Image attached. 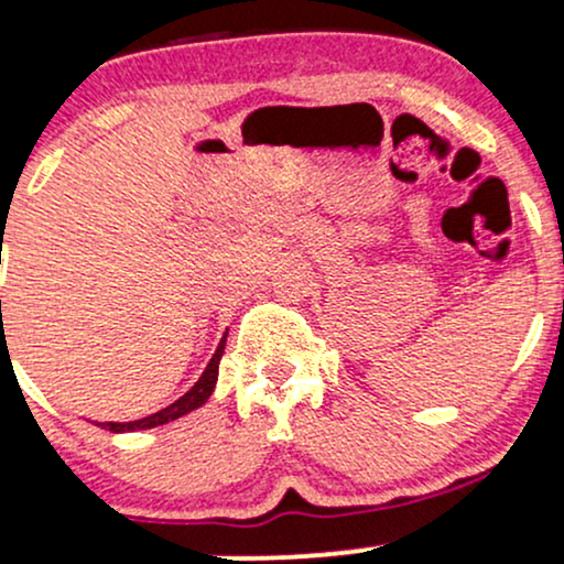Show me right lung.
<instances>
[{"mask_svg":"<svg viewBox=\"0 0 564 564\" xmlns=\"http://www.w3.org/2000/svg\"><path fill=\"white\" fill-rule=\"evenodd\" d=\"M2 304V302H0ZM228 336V334H225ZM223 352H225V339L219 341L215 358L209 360V366H206V371L200 373V379L196 384L187 390L183 398L174 400L172 405L161 408L159 413H151V416L145 419H138V422H127V424H116V422H106L100 424L102 430H111V432H134V430H151V426H159V424H166V422H174V419L185 416V413L196 411L198 405H204L206 400H209V394L215 392V384H217V373H219V360H223Z\"/></svg>","mask_w":564,"mask_h":564,"instance_id":"1","label":"right lung"}]
</instances>
